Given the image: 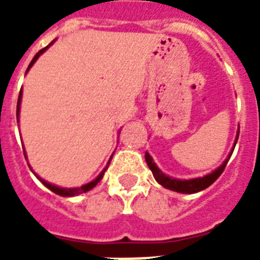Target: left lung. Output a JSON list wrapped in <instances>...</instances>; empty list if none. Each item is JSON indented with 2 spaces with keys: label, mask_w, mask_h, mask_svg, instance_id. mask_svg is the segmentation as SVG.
Instances as JSON below:
<instances>
[{
  "label": "left lung",
  "mask_w": 260,
  "mask_h": 260,
  "mask_svg": "<svg viewBox=\"0 0 260 260\" xmlns=\"http://www.w3.org/2000/svg\"><path fill=\"white\" fill-rule=\"evenodd\" d=\"M238 138H239V134H238ZM238 138H236V142H238ZM236 142H235V146H236ZM232 152H234V151H232ZM232 152H231L230 156L225 159V162L222 163L217 170H214L213 173L209 174V175H206V177L196 178V179H189V181H181V179H175V178H170V177H167V175H165V174L159 170L158 167H156V165L152 162V158H151L150 155L147 154V152H146V162L147 165H148V167H150V170L152 171V174H154L155 179H156V181L163 186V187L173 190V191H178V193L191 194V193H197V191H201V190L206 189V187H209V186L212 185V183H213V182L220 177V175H221L224 169H225L226 163H228V160H230Z\"/></svg>",
  "instance_id": "1"
}]
</instances>
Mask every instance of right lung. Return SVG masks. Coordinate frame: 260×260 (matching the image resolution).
Here are the masks:
<instances>
[{
  "label": "right lung",
  "mask_w": 260,
  "mask_h": 260,
  "mask_svg": "<svg viewBox=\"0 0 260 260\" xmlns=\"http://www.w3.org/2000/svg\"><path fill=\"white\" fill-rule=\"evenodd\" d=\"M47 48H48V47H44L43 50H40L38 52V54L35 55L34 59H32V62H30L29 66H28V70H29V67L32 66V64H34L35 60H36V59H38L39 56H40V54H43V52H44V51H46ZM28 70H26V71H28ZM21 93H22V90H20V94H18V101H17V117H18V112H20V102H21ZM24 156H25V151H24ZM109 163H110V160H109ZM109 163H108V166H109ZM108 166L105 167V170L102 171V173L100 174V175H98V177L95 178V179H94L93 182H90V183H87V185L81 186V187H77V189H62V187H58V186L51 185V183H48V182L43 181L42 178H39V177L38 178H39V179H40V181L43 182V183H44V185L47 186V187H48V189L51 190V191H54V193L59 194V196H63V197H73V196H77V194H81V193H86V191H89V190L93 189L94 186L97 185L98 182H100L102 179V177H104V173H105V171H106Z\"/></svg>",
  "instance_id": "add662e5"
}]
</instances>
